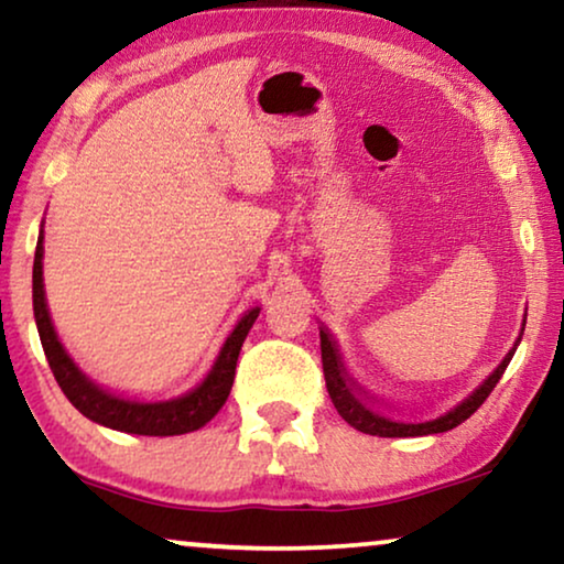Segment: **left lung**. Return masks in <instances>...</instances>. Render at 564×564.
Returning a JSON list of instances; mask_svg holds the SVG:
<instances>
[{"label":"left lung","mask_w":564,"mask_h":564,"mask_svg":"<svg viewBox=\"0 0 564 564\" xmlns=\"http://www.w3.org/2000/svg\"><path fill=\"white\" fill-rule=\"evenodd\" d=\"M519 341L513 344V349L506 354V359L496 367V372H492L488 380H485L480 388L473 392V395L462 400V403L457 408H452L449 413L438 415V419H434V421H423V423L392 421V419H388V415H382L380 411H375V408L367 403L369 398H365V390H361L359 384L354 382L349 375H346L341 357H338V349H336L334 338L328 336V330H321V359H323V375H326L328 395H330V400H334L338 415H341L349 426L361 431V434L384 436V438L429 436V434H444V431L465 423L469 415H473L477 408L488 400L492 388H496L500 377H503L508 361L513 359V351H516V346H519Z\"/></svg>","instance_id":"1"}]
</instances>
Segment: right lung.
<instances>
[{
    "label": "right lung",
    "instance_id": "1",
    "mask_svg": "<svg viewBox=\"0 0 564 564\" xmlns=\"http://www.w3.org/2000/svg\"><path fill=\"white\" fill-rule=\"evenodd\" d=\"M33 311L37 334H41V344L48 359L51 372L56 377L58 388L64 395L72 400V405L89 421L102 423L107 429L126 431V434L138 436H180L189 434V431L203 429L215 413L226 405L234 388L236 377V361L238 351H241L243 338L249 336L253 321L259 318L261 307H251L249 313L238 321V326L230 330V336L223 344V349L215 359L210 375L205 377L203 384L187 395L174 400H161V403H138V400H126L120 395H112L89 380L74 359L68 357L64 346H61L56 330H53L48 305H45V290H43V230L37 236L35 246V264H33Z\"/></svg>",
    "mask_w": 564,
    "mask_h": 564
}]
</instances>
